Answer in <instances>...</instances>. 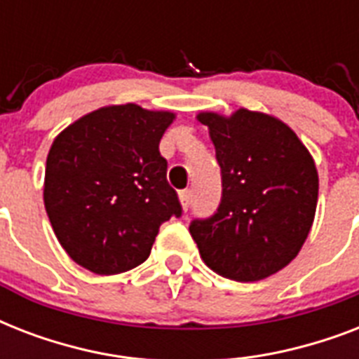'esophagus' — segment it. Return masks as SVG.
<instances>
[{
  "label": "esophagus",
  "instance_id": "1",
  "mask_svg": "<svg viewBox=\"0 0 359 359\" xmlns=\"http://www.w3.org/2000/svg\"><path fill=\"white\" fill-rule=\"evenodd\" d=\"M191 197H194L191 190H182V191H180V203H182V208H184V210H188V208H190Z\"/></svg>",
  "mask_w": 359,
  "mask_h": 359
}]
</instances>
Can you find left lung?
<instances>
[{
    "label": "left lung",
    "instance_id": "obj_1",
    "mask_svg": "<svg viewBox=\"0 0 359 359\" xmlns=\"http://www.w3.org/2000/svg\"><path fill=\"white\" fill-rule=\"evenodd\" d=\"M222 175V199L208 218L191 219L203 261L235 281H259L289 264L315 218L318 175L292 130L270 115L238 109L201 114Z\"/></svg>",
    "mask_w": 359,
    "mask_h": 359
}]
</instances>
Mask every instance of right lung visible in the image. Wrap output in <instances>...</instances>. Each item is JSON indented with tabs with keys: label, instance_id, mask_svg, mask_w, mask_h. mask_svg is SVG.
Segmentation results:
<instances>
[{
	"label": "right lung",
	"instance_id": "1",
	"mask_svg": "<svg viewBox=\"0 0 359 359\" xmlns=\"http://www.w3.org/2000/svg\"><path fill=\"white\" fill-rule=\"evenodd\" d=\"M175 115L135 104L81 117L55 137L44 207L53 233L80 266L121 273L151 255L158 229L182 216L160 140Z\"/></svg>",
	"mask_w": 359,
	"mask_h": 359
}]
</instances>
